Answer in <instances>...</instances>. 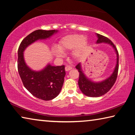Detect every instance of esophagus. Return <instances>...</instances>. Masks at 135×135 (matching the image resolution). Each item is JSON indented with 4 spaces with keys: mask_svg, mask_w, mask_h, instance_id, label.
Listing matches in <instances>:
<instances>
[{
    "mask_svg": "<svg viewBox=\"0 0 135 135\" xmlns=\"http://www.w3.org/2000/svg\"><path fill=\"white\" fill-rule=\"evenodd\" d=\"M72 69V67L71 66H69V65H67L65 67V70L66 71H69V70H71Z\"/></svg>",
    "mask_w": 135,
    "mask_h": 135,
    "instance_id": "obj_1",
    "label": "esophagus"
}]
</instances>
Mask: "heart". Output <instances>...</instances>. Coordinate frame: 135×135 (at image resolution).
Listing matches in <instances>:
<instances>
[{"label": "heart", "mask_w": 135, "mask_h": 135, "mask_svg": "<svg viewBox=\"0 0 135 135\" xmlns=\"http://www.w3.org/2000/svg\"><path fill=\"white\" fill-rule=\"evenodd\" d=\"M86 39L83 35L72 34L65 37L61 39L59 48L53 50V53L57 57H62L63 52L74 49L73 54L76 57L82 56L86 46Z\"/></svg>", "instance_id": "b5f03b06"}]
</instances>
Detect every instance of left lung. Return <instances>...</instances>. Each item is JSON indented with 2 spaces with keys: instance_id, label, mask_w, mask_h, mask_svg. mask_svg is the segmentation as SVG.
<instances>
[{
  "instance_id": "obj_1",
  "label": "left lung",
  "mask_w": 135,
  "mask_h": 135,
  "mask_svg": "<svg viewBox=\"0 0 135 135\" xmlns=\"http://www.w3.org/2000/svg\"><path fill=\"white\" fill-rule=\"evenodd\" d=\"M96 35L98 38L97 41L96 42L97 44L103 43V42L107 43L112 46L113 48L114 49L117 55V61L116 65H115L112 74L107 79L101 82H94L88 77H86L82 69L81 63H78L76 65V68L79 72L78 81L79 88L84 95L91 97H98L104 95L108 91H109L116 81L118 70H119V53H118V51L114 44L108 38L99 34H96Z\"/></svg>"
}]
</instances>
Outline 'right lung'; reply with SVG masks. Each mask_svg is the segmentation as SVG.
I'll list each match as a JSON object with an SVG mask.
<instances>
[{"label": "right lung", "instance_id": "right-lung-1", "mask_svg": "<svg viewBox=\"0 0 135 135\" xmlns=\"http://www.w3.org/2000/svg\"><path fill=\"white\" fill-rule=\"evenodd\" d=\"M57 32V30L34 31L22 40L18 51V70L23 85L32 95L44 101L53 100L60 93L66 75L65 66L48 64L41 70H33L26 64L23 51L33 42L49 38Z\"/></svg>", "mask_w": 135, "mask_h": 135}]
</instances>
